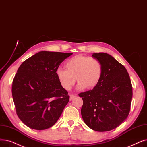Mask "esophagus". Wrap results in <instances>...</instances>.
I'll list each match as a JSON object with an SVG mask.
<instances>
[{
    "label": "esophagus",
    "mask_w": 147,
    "mask_h": 147,
    "mask_svg": "<svg viewBox=\"0 0 147 147\" xmlns=\"http://www.w3.org/2000/svg\"><path fill=\"white\" fill-rule=\"evenodd\" d=\"M76 97V95H73V94H71L70 95V98H69V100H73L75 97Z\"/></svg>",
    "instance_id": "1"
}]
</instances>
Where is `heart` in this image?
Returning <instances> with one entry per match:
<instances>
[{
	"label": "heart",
	"instance_id": "obj_1",
	"mask_svg": "<svg viewBox=\"0 0 147 147\" xmlns=\"http://www.w3.org/2000/svg\"><path fill=\"white\" fill-rule=\"evenodd\" d=\"M65 68L57 69L56 74L61 86L67 91L74 86L76 79L79 89L91 90L98 85L103 74V67L98 59L83 55L68 59Z\"/></svg>",
	"mask_w": 147,
	"mask_h": 147
}]
</instances>
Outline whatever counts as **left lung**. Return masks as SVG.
Segmentation results:
<instances>
[{"instance_id":"obj_1","label":"left lung","mask_w":147,"mask_h":147,"mask_svg":"<svg viewBox=\"0 0 147 147\" xmlns=\"http://www.w3.org/2000/svg\"><path fill=\"white\" fill-rule=\"evenodd\" d=\"M103 67L95 88L79 94L83 100L81 114L93 130L107 131L117 128L128 117L133 96L132 85L126 68L106 53H93Z\"/></svg>"}]
</instances>
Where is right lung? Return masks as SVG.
<instances>
[{
    "label": "right lung",
    "instance_id": "1",
    "mask_svg": "<svg viewBox=\"0 0 147 147\" xmlns=\"http://www.w3.org/2000/svg\"><path fill=\"white\" fill-rule=\"evenodd\" d=\"M72 53L40 52L24 61L12 81L16 113L29 128L42 130L53 126L69 100L56 74Z\"/></svg>",
    "mask_w": 147,
    "mask_h": 147
}]
</instances>
